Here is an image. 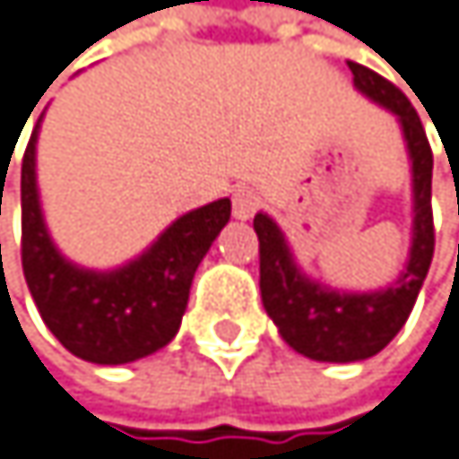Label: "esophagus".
I'll return each mask as SVG.
<instances>
[{
    "mask_svg": "<svg viewBox=\"0 0 459 459\" xmlns=\"http://www.w3.org/2000/svg\"><path fill=\"white\" fill-rule=\"evenodd\" d=\"M258 195L253 190H237L234 193V217L237 220H250L258 212Z\"/></svg>",
    "mask_w": 459,
    "mask_h": 459,
    "instance_id": "34e87169",
    "label": "esophagus"
}]
</instances>
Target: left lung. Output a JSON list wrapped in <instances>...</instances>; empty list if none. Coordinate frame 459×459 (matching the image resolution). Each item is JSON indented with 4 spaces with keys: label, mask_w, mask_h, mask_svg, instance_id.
Instances as JSON below:
<instances>
[{
    "label": "left lung",
    "mask_w": 459,
    "mask_h": 459,
    "mask_svg": "<svg viewBox=\"0 0 459 459\" xmlns=\"http://www.w3.org/2000/svg\"><path fill=\"white\" fill-rule=\"evenodd\" d=\"M353 86L368 100L394 114L411 160L413 222L411 247L400 277L378 290H337L302 272L280 225L258 212L253 228L261 253V299L280 337L316 362H362L384 351L408 321L413 302L428 277L433 231V152L408 97L378 73L348 62Z\"/></svg>",
    "instance_id": "obj_1"
}]
</instances>
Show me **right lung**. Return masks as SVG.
<instances>
[{"label": "right lung", "instance_id": "obj_1", "mask_svg": "<svg viewBox=\"0 0 459 459\" xmlns=\"http://www.w3.org/2000/svg\"><path fill=\"white\" fill-rule=\"evenodd\" d=\"M40 122L43 117L21 162V264L46 326L70 353L94 365H127L166 348L182 326L195 269L231 217V201L177 217L138 258L117 269L78 266L59 253L43 217Z\"/></svg>", "mask_w": 459, "mask_h": 459}]
</instances>
